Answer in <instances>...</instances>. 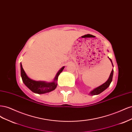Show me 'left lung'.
<instances>
[{
	"label": "left lung",
	"mask_w": 132,
	"mask_h": 132,
	"mask_svg": "<svg viewBox=\"0 0 132 132\" xmlns=\"http://www.w3.org/2000/svg\"><path fill=\"white\" fill-rule=\"evenodd\" d=\"M109 59H110V60L111 63H112V65L113 66L112 62V60L110 58H109ZM113 74V69H112V70L111 73V74L110 75V77H109V79L107 80V81L106 82H105L104 84H103L101 85V86H100L96 87V88H95L94 90H93L90 93V94L91 95H98V94H100V93H101L102 91H103L105 90H106L107 88V87L110 86L112 80Z\"/></svg>",
	"instance_id": "obj_1"
}]
</instances>
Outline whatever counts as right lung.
<instances>
[{"label":"right lung","mask_w":132,"mask_h":132,"mask_svg":"<svg viewBox=\"0 0 132 132\" xmlns=\"http://www.w3.org/2000/svg\"><path fill=\"white\" fill-rule=\"evenodd\" d=\"M21 67V76L22 78V81L25 84V85L30 89L32 91L35 93L39 94H45L54 90L57 86V81L58 80V77L62 71L63 70L64 67H63L62 68L59 70L56 76L52 82H46L44 81H36L31 80L27 77L26 74L24 70H23L21 63L20 64Z\"/></svg>","instance_id":"1"}]
</instances>
